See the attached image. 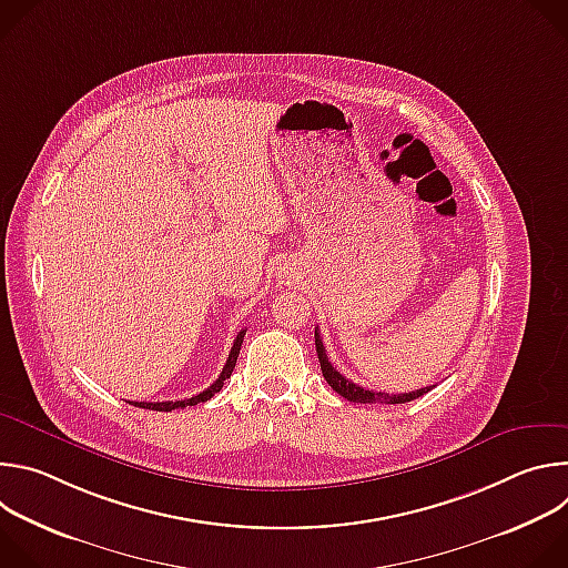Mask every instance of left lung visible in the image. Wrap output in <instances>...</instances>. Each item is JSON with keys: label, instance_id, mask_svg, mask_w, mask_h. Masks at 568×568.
<instances>
[{"label": "left lung", "instance_id": "1", "mask_svg": "<svg viewBox=\"0 0 568 568\" xmlns=\"http://www.w3.org/2000/svg\"><path fill=\"white\" fill-rule=\"evenodd\" d=\"M314 344H316V355H318V364H321V373L323 377H326V382L333 386V390H337L339 395H344L346 399L351 402H362V404H375V402H384V404H404V402H412L425 393L432 390V386H425V388H418V390H412V393H397V395H388V393H375V390H368V388H362L357 384H353L351 379H346L331 362H328V355H326V348H323V342H321V335L318 331L314 328Z\"/></svg>", "mask_w": 568, "mask_h": 568}]
</instances>
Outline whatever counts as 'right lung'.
Segmentation results:
<instances>
[{
    "instance_id": "obj_1",
    "label": "right lung",
    "mask_w": 568,
    "mask_h": 568,
    "mask_svg": "<svg viewBox=\"0 0 568 568\" xmlns=\"http://www.w3.org/2000/svg\"><path fill=\"white\" fill-rule=\"evenodd\" d=\"M245 333H247V331H242V333L235 337V342H233V346H231V353H229V359H226V364H224L220 377H217L206 390H202V393H197V395H193V397H186V399H178V402H171V399H169V402H132V404H134V407L152 409V412H173V409L193 407V404H200V402L211 399V397L224 386V382L231 377V373H233V368H235V359H237V355H240L242 339H245Z\"/></svg>"
}]
</instances>
